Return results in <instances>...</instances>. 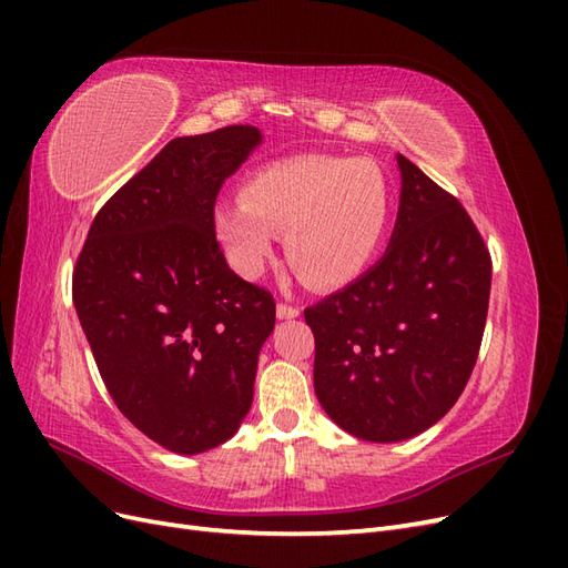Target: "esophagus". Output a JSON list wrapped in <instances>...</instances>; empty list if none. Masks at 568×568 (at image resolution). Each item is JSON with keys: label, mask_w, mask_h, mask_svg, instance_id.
Masks as SVG:
<instances>
[{"label": "esophagus", "mask_w": 568, "mask_h": 568, "mask_svg": "<svg viewBox=\"0 0 568 568\" xmlns=\"http://www.w3.org/2000/svg\"><path fill=\"white\" fill-rule=\"evenodd\" d=\"M301 315V311L296 305H286V303H280L277 305V317L280 320H294V317H298Z\"/></svg>", "instance_id": "obj_1"}]
</instances>
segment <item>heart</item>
I'll return each mask as SVG.
<instances>
[{
    "instance_id": "heart-1",
    "label": "heart",
    "mask_w": 568,
    "mask_h": 568,
    "mask_svg": "<svg viewBox=\"0 0 568 568\" xmlns=\"http://www.w3.org/2000/svg\"><path fill=\"white\" fill-rule=\"evenodd\" d=\"M390 186L372 161L305 153L253 170L242 199L217 203L213 225L234 272H263L284 234V253L298 277L315 288L353 284L382 246Z\"/></svg>"
}]
</instances>
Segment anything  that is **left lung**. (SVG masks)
I'll list each match as a JSON object with an SVG mask.
<instances>
[{
	"label": "left lung",
	"instance_id": "8db88e82",
	"mask_svg": "<svg viewBox=\"0 0 568 568\" xmlns=\"http://www.w3.org/2000/svg\"><path fill=\"white\" fill-rule=\"evenodd\" d=\"M400 205L382 261L305 307L315 393L343 432L398 443L457 403L476 365L490 253L462 203L398 153Z\"/></svg>",
	"mask_w": 568,
	"mask_h": 568
}]
</instances>
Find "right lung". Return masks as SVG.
Segmentation results:
<instances>
[{"mask_svg": "<svg viewBox=\"0 0 568 568\" xmlns=\"http://www.w3.org/2000/svg\"><path fill=\"white\" fill-rule=\"evenodd\" d=\"M263 134L178 136L106 201L73 272L82 332L118 409L178 455L230 440L253 403L274 329L270 291L234 274L215 199Z\"/></svg>", "mask_w": 568, "mask_h": 568, "instance_id": "add662e5", "label": "right lung"}]
</instances>
